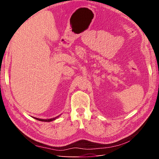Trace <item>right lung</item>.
<instances>
[{"instance_id": "obj_1", "label": "right lung", "mask_w": 159, "mask_h": 159, "mask_svg": "<svg viewBox=\"0 0 159 159\" xmlns=\"http://www.w3.org/2000/svg\"><path fill=\"white\" fill-rule=\"evenodd\" d=\"M60 116V115H58V116H57L54 118H52V119H38V118H36L34 117V119H36V120H38V121H44V122H50V121H54V120H56L57 117H59Z\"/></svg>"}]
</instances>
